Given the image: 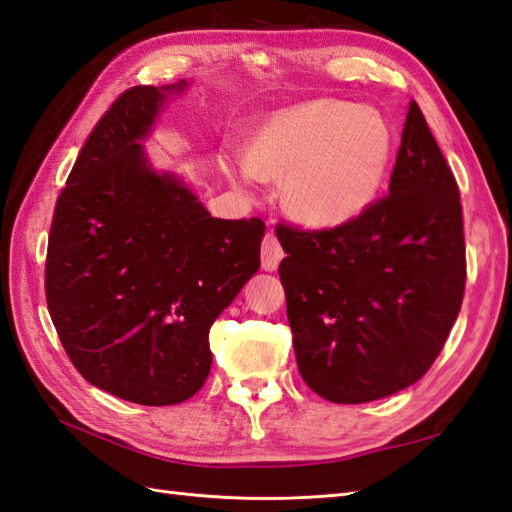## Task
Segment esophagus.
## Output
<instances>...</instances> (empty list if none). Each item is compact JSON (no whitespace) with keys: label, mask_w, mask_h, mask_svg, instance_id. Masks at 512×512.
Returning <instances> with one entry per match:
<instances>
[{"label":"esophagus","mask_w":512,"mask_h":512,"mask_svg":"<svg viewBox=\"0 0 512 512\" xmlns=\"http://www.w3.org/2000/svg\"><path fill=\"white\" fill-rule=\"evenodd\" d=\"M281 259H284V248H281L277 235L268 233L262 242V268L268 270V273H273Z\"/></svg>","instance_id":"1"}]
</instances>
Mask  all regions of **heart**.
<instances>
[{"mask_svg":"<svg viewBox=\"0 0 512 512\" xmlns=\"http://www.w3.org/2000/svg\"><path fill=\"white\" fill-rule=\"evenodd\" d=\"M394 129L369 105L321 99L277 114L244 151V165H224L231 178L284 180L286 211L314 228L354 220L383 187Z\"/></svg>","mask_w":512,"mask_h":512,"instance_id":"obj_1","label":"heart"}]
</instances>
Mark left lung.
Returning <instances> with one entry per match:
<instances>
[{
	"label": "left lung",
	"instance_id": "1",
	"mask_svg": "<svg viewBox=\"0 0 512 512\" xmlns=\"http://www.w3.org/2000/svg\"><path fill=\"white\" fill-rule=\"evenodd\" d=\"M277 237L292 345L314 394L358 405L429 372L462 306L466 248L458 182L416 101L385 198L334 228L279 224Z\"/></svg>",
	"mask_w": 512,
	"mask_h": 512
}]
</instances>
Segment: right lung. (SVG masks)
I'll use <instances>...</instances> for the list:
<instances>
[{
  "instance_id": "1",
  "label": "right lung",
  "mask_w": 512,
  "mask_h": 512,
  "mask_svg": "<svg viewBox=\"0 0 512 512\" xmlns=\"http://www.w3.org/2000/svg\"><path fill=\"white\" fill-rule=\"evenodd\" d=\"M167 88L123 92L92 134L54 206L46 301L79 374L136 405H178L211 372L209 330L259 270L266 224L217 220L143 140Z\"/></svg>"
}]
</instances>
